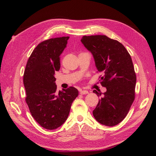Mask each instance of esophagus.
Masks as SVG:
<instances>
[{
    "mask_svg": "<svg viewBox=\"0 0 156 156\" xmlns=\"http://www.w3.org/2000/svg\"><path fill=\"white\" fill-rule=\"evenodd\" d=\"M80 94L82 95H84V94H89V91L87 90H80Z\"/></svg>",
    "mask_w": 156,
    "mask_h": 156,
    "instance_id": "34e87169",
    "label": "esophagus"
}]
</instances>
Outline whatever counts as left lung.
<instances>
[{
    "label": "left lung",
    "instance_id": "1",
    "mask_svg": "<svg viewBox=\"0 0 156 156\" xmlns=\"http://www.w3.org/2000/svg\"><path fill=\"white\" fill-rule=\"evenodd\" d=\"M81 42L93 55L107 89L103 94L93 91L101 96L93 115L102 125L115 126L126 117L135 98L136 76L130 54L122 44L105 35L84 36Z\"/></svg>",
    "mask_w": 156,
    "mask_h": 156
}]
</instances>
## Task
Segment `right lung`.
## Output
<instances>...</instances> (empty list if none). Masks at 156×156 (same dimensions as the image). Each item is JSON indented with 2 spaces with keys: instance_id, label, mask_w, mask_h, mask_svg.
I'll return each instance as SVG.
<instances>
[{
  "instance_id": "add662e5",
  "label": "right lung",
  "mask_w": 156,
  "mask_h": 156,
  "mask_svg": "<svg viewBox=\"0 0 156 156\" xmlns=\"http://www.w3.org/2000/svg\"><path fill=\"white\" fill-rule=\"evenodd\" d=\"M69 36L51 38L38 44L29 58L23 76L25 100L31 115L42 127L57 129L67 119L71 106L78 96L73 87L58 92L55 72L60 67V56Z\"/></svg>"
}]
</instances>
